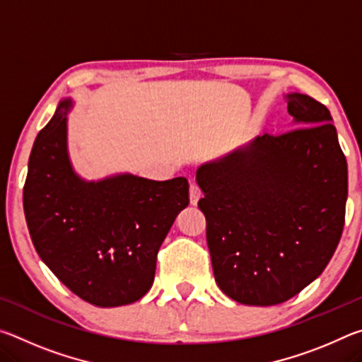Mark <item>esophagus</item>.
<instances>
[{"mask_svg": "<svg viewBox=\"0 0 362 362\" xmlns=\"http://www.w3.org/2000/svg\"><path fill=\"white\" fill-rule=\"evenodd\" d=\"M199 198H201L199 187L196 185V183H192V185H189V204L196 206V204H198Z\"/></svg>", "mask_w": 362, "mask_h": 362, "instance_id": "obj_1", "label": "esophagus"}]
</instances>
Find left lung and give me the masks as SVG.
<instances>
[{
	"instance_id": "left-lung-1",
	"label": "left lung",
	"mask_w": 362,
	"mask_h": 362,
	"mask_svg": "<svg viewBox=\"0 0 362 362\" xmlns=\"http://www.w3.org/2000/svg\"><path fill=\"white\" fill-rule=\"evenodd\" d=\"M293 127L196 170L214 276L243 305L272 306L320 276L339 246L346 159L329 110L293 93Z\"/></svg>"
}]
</instances>
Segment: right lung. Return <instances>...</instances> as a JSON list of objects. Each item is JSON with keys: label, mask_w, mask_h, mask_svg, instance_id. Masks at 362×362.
<instances>
[{"label": "right lung", "mask_w": 362, "mask_h": 362, "mask_svg": "<svg viewBox=\"0 0 362 362\" xmlns=\"http://www.w3.org/2000/svg\"><path fill=\"white\" fill-rule=\"evenodd\" d=\"M59 103L28 159L23 212L41 260L79 298L102 308L129 305L150 291L156 255L188 206V180L119 174L86 182L66 150V113Z\"/></svg>", "instance_id": "1"}]
</instances>
